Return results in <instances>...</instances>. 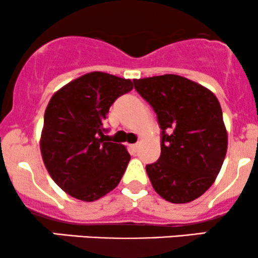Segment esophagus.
Returning <instances> with one entry per match:
<instances>
[{
	"instance_id": "obj_1",
	"label": "esophagus",
	"mask_w": 258,
	"mask_h": 258,
	"mask_svg": "<svg viewBox=\"0 0 258 258\" xmlns=\"http://www.w3.org/2000/svg\"><path fill=\"white\" fill-rule=\"evenodd\" d=\"M138 147H139V144L138 143H136V144H131V149L133 150V152H137L138 150Z\"/></svg>"
}]
</instances>
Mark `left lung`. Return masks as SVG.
<instances>
[{
  "label": "left lung",
  "instance_id": "1",
  "mask_svg": "<svg viewBox=\"0 0 258 258\" xmlns=\"http://www.w3.org/2000/svg\"><path fill=\"white\" fill-rule=\"evenodd\" d=\"M161 128V154L146 170L153 188L173 204L190 203L214 184L228 135L220 102L206 87L166 74L133 80Z\"/></svg>",
  "mask_w": 258,
  "mask_h": 258
}]
</instances>
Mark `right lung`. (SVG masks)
Returning <instances> with one entry per match:
<instances>
[{"mask_svg": "<svg viewBox=\"0 0 258 258\" xmlns=\"http://www.w3.org/2000/svg\"><path fill=\"white\" fill-rule=\"evenodd\" d=\"M132 88L131 80L93 72L52 96L44 111L41 155L49 176L70 197L98 200L120 183L131 156L125 146L103 139L104 120L112 103Z\"/></svg>", "mask_w": 258, "mask_h": 258, "instance_id": "right-lung-1", "label": "right lung"}]
</instances>
